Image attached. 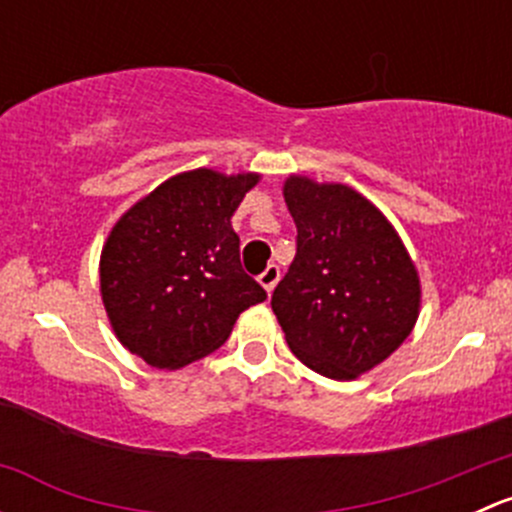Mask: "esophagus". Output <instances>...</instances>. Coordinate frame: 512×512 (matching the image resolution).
Instances as JSON below:
<instances>
[{"instance_id": "1", "label": "esophagus", "mask_w": 512, "mask_h": 512, "mask_svg": "<svg viewBox=\"0 0 512 512\" xmlns=\"http://www.w3.org/2000/svg\"><path fill=\"white\" fill-rule=\"evenodd\" d=\"M277 282H280V267L267 265L265 272L260 275V285L267 289V294H272V289H275Z\"/></svg>"}]
</instances>
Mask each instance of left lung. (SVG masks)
Listing matches in <instances>:
<instances>
[{"mask_svg": "<svg viewBox=\"0 0 512 512\" xmlns=\"http://www.w3.org/2000/svg\"><path fill=\"white\" fill-rule=\"evenodd\" d=\"M297 255L272 292L289 349L329 379H356L401 347L421 302L416 267L389 220L347 185L292 175Z\"/></svg>", "mask_w": 512, "mask_h": 512, "instance_id": "1", "label": "left lung"}]
</instances>
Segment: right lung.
<instances>
[{"label": "right lung", "instance_id": "add662e5", "mask_svg": "<svg viewBox=\"0 0 512 512\" xmlns=\"http://www.w3.org/2000/svg\"><path fill=\"white\" fill-rule=\"evenodd\" d=\"M257 180L190 170L118 220L101 252V294L128 352L180 369L223 347L240 312L265 302V289L242 270L230 225Z\"/></svg>", "mask_w": 512, "mask_h": 512}]
</instances>
